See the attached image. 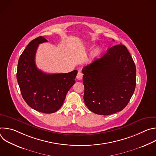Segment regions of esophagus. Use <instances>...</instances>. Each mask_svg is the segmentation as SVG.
<instances>
[{
  "instance_id": "obj_1",
  "label": "esophagus",
  "mask_w": 156,
  "mask_h": 156,
  "mask_svg": "<svg viewBox=\"0 0 156 156\" xmlns=\"http://www.w3.org/2000/svg\"><path fill=\"white\" fill-rule=\"evenodd\" d=\"M83 78V73H81V71H78L77 75H76V78L78 80H81Z\"/></svg>"
}]
</instances>
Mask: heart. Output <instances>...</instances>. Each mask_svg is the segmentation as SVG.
<instances>
[{
	"instance_id": "heart-1",
	"label": "heart",
	"mask_w": 156,
	"mask_h": 156,
	"mask_svg": "<svg viewBox=\"0 0 156 156\" xmlns=\"http://www.w3.org/2000/svg\"><path fill=\"white\" fill-rule=\"evenodd\" d=\"M101 49L99 47H98L96 48H95L93 51V52H92V55L93 57H97L101 52Z\"/></svg>"
}]
</instances>
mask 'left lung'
<instances>
[{
  "instance_id": "left-lung-1",
  "label": "left lung",
  "mask_w": 156,
  "mask_h": 156,
  "mask_svg": "<svg viewBox=\"0 0 156 156\" xmlns=\"http://www.w3.org/2000/svg\"><path fill=\"white\" fill-rule=\"evenodd\" d=\"M84 101L91 112L109 115L128 104L136 86V66L127 48L118 44L83 69Z\"/></svg>"
}]
</instances>
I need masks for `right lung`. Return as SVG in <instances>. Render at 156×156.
<instances>
[{
    "label": "right lung",
    "mask_w": 156,
    "mask_h": 156,
    "mask_svg": "<svg viewBox=\"0 0 156 156\" xmlns=\"http://www.w3.org/2000/svg\"><path fill=\"white\" fill-rule=\"evenodd\" d=\"M48 42L42 36L32 40L20 55L16 78L22 97L38 112L52 114L62 107L66 93L75 83L78 71L67 73H46L36 65L35 55L39 44Z\"/></svg>",
    "instance_id": "1"
}]
</instances>
